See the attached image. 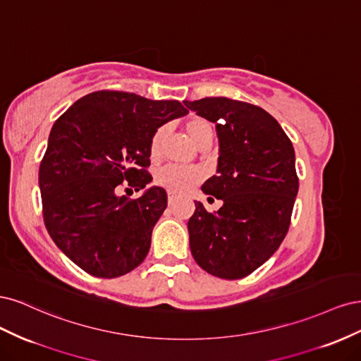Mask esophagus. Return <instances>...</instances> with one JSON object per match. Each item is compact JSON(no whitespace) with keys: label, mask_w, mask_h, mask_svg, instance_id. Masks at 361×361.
<instances>
[{"label":"esophagus","mask_w":361,"mask_h":361,"mask_svg":"<svg viewBox=\"0 0 361 361\" xmlns=\"http://www.w3.org/2000/svg\"><path fill=\"white\" fill-rule=\"evenodd\" d=\"M176 200V194L174 192H171V191H169V204H173V202Z\"/></svg>","instance_id":"esophagus-1"}]
</instances>
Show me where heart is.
Returning a JSON list of instances; mask_svg holds the SVG:
<instances>
[{
    "label": "heart",
    "mask_w": 361,
    "mask_h": 361,
    "mask_svg": "<svg viewBox=\"0 0 361 361\" xmlns=\"http://www.w3.org/2000/svg\"><path fill=\"white\" fill-rule=\"evenodd\" d=\"M187 133L192 138L195 145H200L203 140L214 137V126L203 117H191L187 125ZM166 134V126H159L149 143V154L152 159H157L161 154L162 138ZM203 180V171L199 167H179V166H166L157 171L155 182L159 187L166 188L171 192H187L194 185Z\"/></svg>",
    "instance_id": "b5f03b06"
}]
</instances>
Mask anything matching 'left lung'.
<instances>
[{
  "mask_svg": "<svg viewBox=\"0 0 361 361\" xmlns=\"http://www.w3.org/2000/svg\"><path fill=\"white\" fill-rule=\"evenodd\" d=\"M183 104L216 125L220 141L218 174L202 190L223 206L211 214L195 202L192 257L215 277L243 279L276 253L289 231L298 192L292 141L260 106L228 97Z\"/></svg>",
  "mask_w": 361,
  "mask_h": 361,
  "instance_id": "8db88e82",
  "label": "left lung"
}]
</instances>
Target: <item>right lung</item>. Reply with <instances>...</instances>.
I'll return each mask as SVG.
<instances>
[{
  "mask_svg": "<svg viewBox=\"0 0 361 361\" xmlns=\"http://www.w3.org/2000/svg\"><path fill=\"white\" fill-rule=\"evenodd\" d=\"M187 113L179 101L101 90L56 120L39 167L42 214L52 241L75 265L114 279L146 259L167 192L152 187L138 199L122 192L150 183L152 135Z\"/></svg>",
  "mask_w": 361,
  "mask_h": 361,
  "instance_id": "right-lung-1",
  "label": "right lung"
}]
</instances>
